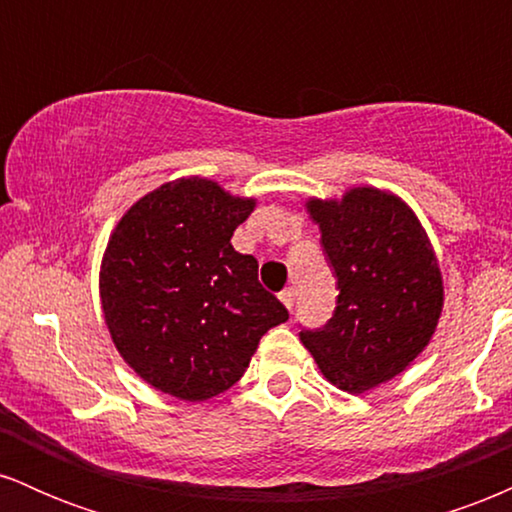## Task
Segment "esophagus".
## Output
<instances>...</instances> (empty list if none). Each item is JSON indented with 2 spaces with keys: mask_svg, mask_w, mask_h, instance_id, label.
<instances>
[{
  "mask_svg": "<svg viewBox=\"0 0 512 512\" xmlns=\"http://www.w3.org/2000/svg\"><path fill=\"white\" fill-rule=\"evenodd\" d=\"M279 301L284 303L286 308L291 310V308H293V303H296V291H293V289H284V291L279 293Z\"/></svg>",
  "mask_w": 512,
  "mask_h": 512,
  "instance_id": "obj_1",
  "label": "esophagus"
}]
</instances>
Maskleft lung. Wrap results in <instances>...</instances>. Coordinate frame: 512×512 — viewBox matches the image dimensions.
<instances>
[{
  "label": "left lung",
  "instance_id": "1",
  "mask_svg": "<svg viewBox=\"0 0 512 512\" xmlns=\"http://www.w3.org/2000/svg\"><path fill=\"white\" fill-rule=\"evenodd\" d=\"M310 219L337 274V310L301 342L339 390L361 395L407 370L443 313V274L419 216L380 187L310 197Z\"/></svg>",
  "mask_w": 512,
  "mask_h": 512
}]
</instances>
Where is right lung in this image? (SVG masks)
<instances>
[{
  "mask_svg": "<svg viewBox=\"0 0 512 512\" xmlns=\"http://www.w3.org/2000/svg\"><path fill=\"white\" fill-rule=\"evenodd\" d=\"M209 178L163 182L117 221L103 252L101 308L115 349L146 385L185 402L243 378L262 334L289 310L233 250L255 209Z\"/></svg>",
  "mask_w": 512,
  "mask_h": 512,
  "instance_id": "1",
  "label": "right lung"
}]
</instances>
